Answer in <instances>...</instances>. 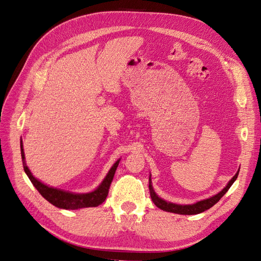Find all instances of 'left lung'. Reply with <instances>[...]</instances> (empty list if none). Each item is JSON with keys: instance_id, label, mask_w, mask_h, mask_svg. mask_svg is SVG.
<instances>
[{"instance_id": "obj_1", "label": "left lung", "mask_w": 261, "mask_h": 261, "mask_svg": "<svg viewBox=\"0 0 261 261\" xmlns=\"http://www.w3.org/2000/svg\"><path fill=\"white\" fill-rule=\"evenodd\" d=\"M239 176V172L233 176V178L228 181V184L221 191L219 194H217L216 196L211 197V198L204 199V200H200L198 202H196L194 204H185V206H181V204H176V203H172V202H168L163 199H161L160 197H158L156 194L154 193L153 188L151 186V181L149 183V191H150V196H151V199L153 201V203L158 208H160L164 211L168 212H173V213H178V215H198V213H201L203 211L208 210L209 208H211L215 204L222 198L224 196V194L230 189V187L232 186V184L235 181V179L238 178Z\"/></svg>"}]
</instances>
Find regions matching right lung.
Wrapping results in <instances>:
<instances>
[{
	"label": "right lung",
	"instance_id": "add662e5",
	"mask_svg": "<svg viewBox=\"0 0 261 261\" xmlns=\"http://www.w3.org/2000/svg\"><path fill=\"white\" fill-rule=\"evenodd\" d=\"M20 151H21L23 170H25L26 174L31 180V183H33L34 186L37 188V191L41 194L43 198H45L49 202H51L53 206L62 208V209H70V210L88 208V207H97L103 202L107 199L110 185L112 183L118 162H120V160H117L113 164V167L109 171L108 175L106 176L103 181H102L96 191L88 194H73V193L61 191V189H58V188L49 187L42 184L41 181H39L37 178H35L26 165L25 153H23V148H22V141L20 143Z\"/></svg>",
	"mask_w": 261,
	"mask_h": 261
}]
</instances>
